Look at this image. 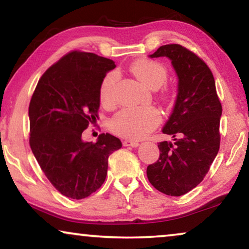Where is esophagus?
I'll use <instances>...</instances> for the list:
<instances>
[{"label": "esophagus", "instance_id": "esophagus-1", "mask_svg": "<svg viewBox=\"0 0 249 249\" xmlns=\"http://www.w3.org/2000/svg\"><path fill=\"white\" fill-rule=\"evenodd\" d=\"M124 146H131V147H138L139 142H134V141H124Z\"/></svg>", "mask_w": 249, "mask_h": 249}]
</instances>
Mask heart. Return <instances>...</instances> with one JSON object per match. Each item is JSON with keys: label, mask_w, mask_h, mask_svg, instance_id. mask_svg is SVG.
Masks as SVG:
<instances>
[{"label": "heart", "mask_w": 249, "mask_h": 249, "mask_svg": "<svg viewBox=\"0 0 249 249\" xmlns=\"http://www.w3.org/2000/svg\"><path fill=\"white\" fill-rule=\"evenodd\" d=\"M131 71L142 84L158 89L166 81L168 70L162 63L153 60H138L132 63ZM117 73L108 72L102 80L100 86V102L103 107H111L114 103L113 88ZM161 114L153 107H125L118 112L110 121L111 130L120 137L139 139L149 134L158 127Z\"/></svg>", "instance_id": "heart-1"}]
</instances>
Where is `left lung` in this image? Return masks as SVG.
<instances>
[{"label":"left lung","mask_w":249,"mask_h":249,"mask_svg":"<svg viewBox=\"0 0 249 249\" xmlns=\"http://www.w3.org/2000/svg\"><path fill=\"white\" fill-rule=\"evenodd\" d=\"M161 56L171 60L178 77L175 107L162 129L173 142H160V158L146 172L159 192L181 196L202 182L217 155L222 107L212 71L195 53L168 44L149 55Z\"/></svg>","instance_id":"left-lung-1"}]
</instances>
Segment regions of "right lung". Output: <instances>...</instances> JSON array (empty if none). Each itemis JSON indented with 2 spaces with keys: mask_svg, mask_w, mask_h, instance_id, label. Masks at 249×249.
<instances>
[{
  "mask_svg": "<svg viewBox=\"0 0 249 249\" xmlns=\"http://www.w3.org/2000/svg\"><path fill=\"white\" fill-rule=\"evenodd\" d=\"M114 68L107 57L73 51L44 72L30 100V148L50 182L69 198L96 192L107 178L108 156L122 147L110 134L96 142L81 137L96 121L101 83Z\"/></svg>",
  "mask_w": 249,
  "mask_h": 249,
  "instance_id": "right-lung-1",
  "label": "right lung"
}]
</instances>
